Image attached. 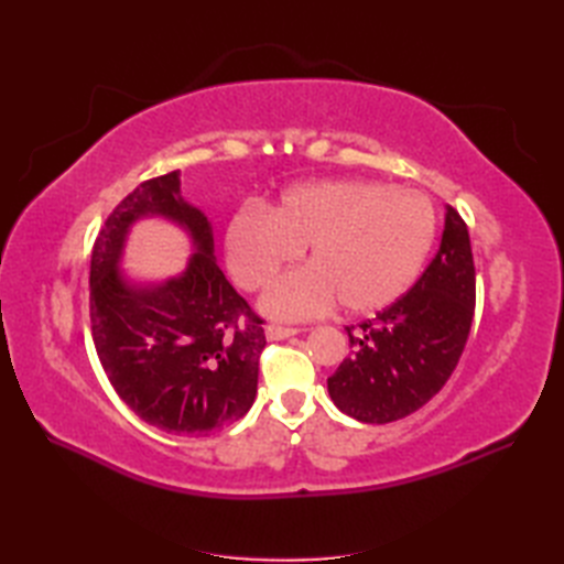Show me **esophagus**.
<instances>
[{
  "label": "esophagus",
  "mask_w": 564,
  "mask_h": 564,
  "mask_svg": "<svg viewBox=\"0 0 564 564\" xmlns=\"http://www.w3.org/2000/svg\"><path fill=\"white\" fill-rule=\"evenodd\" d=\"M296 334H299V329H294V327H282V324H268V327H265L268 340H282V338L296 336Z\"/></svg>",
  "instance_id": "34e87169"
}]
</instances>
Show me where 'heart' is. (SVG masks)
Returning <instances> with one entry per match:
<instances>
[{
    "mask_svg": "<svg viewBox=\"0 0 564 564\" xmlns=\"http://www.w3.org/2000/svg\"><path fill=\"white\" fill-rule=\"evenodd\" d=\"M435 209L416 191L371 181H319L286 191L268 216L245 209L226 230V261L247 292L265 289L305 249L308 265L289 272L261 299L280 319L373 313L402 299L435 242Z\"/></svg>",
    "mask_w": 564,
    "mask_h": 564,
    "instance_id": "1",
    "label": "heart"
}]
</instances>
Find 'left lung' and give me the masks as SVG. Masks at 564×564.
<instances>
[{
  "label": "left lung",
  "mask_w": 564,
  "mask_h": 564,
  "mask_svg": "<svg viewBox=\"0 0 564 564\" xmlns=\"http://www.w3.org/2000/svg\"><path fill=\"white\" fill-rule=\"evenodd\" d=\"M473 313L470 237L447 207L440 249L419 282L373 319L346 327L352 355L327 379L334 404L362 423L414 414L449 381Z\"/></svg>",
  "instance_id": "8db88e82"
}]
</instances>
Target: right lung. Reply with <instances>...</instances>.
Here are the masks:
<instances>
[{"label":"right lung","mask_w":564,"mask_h":564,"mask_svg":"<svg viewBox=\"0 0 564 564\" xmlns=\"http://www.w3.org/2000/svg\"><path fill=\"white\" fill-rule=\"evenodd\" d=\"M164 217L192 237L181 276L133 283L121 271L128 230ZM89 315L98 360L133 414L160 431L199 437L242 419L256 398L263 319L216 265L212 220L181 197V176L141 183L117 204L91 253Z\"/></svg>","instance_id":"1"}]
</instances>
